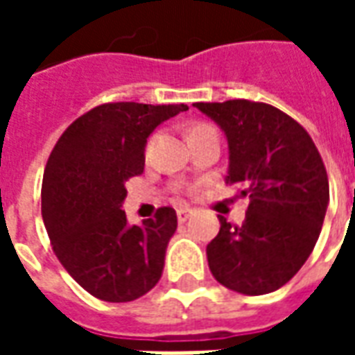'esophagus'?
<instances>
[{"label":"esophagus","instance_id":"esophagus-1","mask_svg":"<svg viewBox=\"0 0 355 355\" xmlns=\"http://www.w3.org/2000/svg\"><path fill=\"white\" fill-rule=\"evenodd\" d=\"M190 215H192V209H188V207L177 209V218H178V223H186V220L190 218Z\"/></svg>","mask_w":355,"mask_h":355}]
</instances>
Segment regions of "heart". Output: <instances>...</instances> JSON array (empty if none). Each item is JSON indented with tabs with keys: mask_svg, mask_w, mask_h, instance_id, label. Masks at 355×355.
<instances>
[{
	"mask_svg": "<svg viewBox=\"0 0 355 355\" xmlns=\"http://www.w3.org/2000/svg\"><path fill=\"white\" fill-rule=\"evenodd\" d=\"M209 127H211V125H193L192 129H190V137H192V135H196V132H200V131H203V129H209Z\"/></svg>",
	"mask_w": 355,
	"mask_h": 355,
	"instance_id": "1",
	"label": "heart"
}]
</instances>
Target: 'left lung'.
<instances>
[{
	"label": "left lung",
	"mask_w": 355,
	"mask_h": 355,
	"mask_svg": "<svg viewBox=\"0 0 355 355\" xmlns=\"http://www.w3.org/2000/svg\"><path fill=\"white\" fill-rule=\"evenodd\" d=\"M226 132V184H243L245 223H226L207 245L211 274L243 295L279 289L302 268L320 238L329 178L312 137L266 102H196Z\"/></svg>",
	"instance_id": "1"
}]
</instances>
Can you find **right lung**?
<instances>
[{
    "instance_id": "obj_1",
    "label": "right lung",
    "mask_w": 355,
    "mask_h": 355,
    "mask_svg": "<svg viewBox=\"0 0 355 355\" xmlns=\"http://www.w3.org/2000/svg\"><path fill=\"white\" fill-rule=\"evenodd\" d=\"M186 104L106 102L80 116L49 155L42 215L66 272L93 297L131 302L159 282L165 249L177 230L173 207L129 226L125 182L144 171V146L157 125Z\"/></svg>"
}]
</instances>
